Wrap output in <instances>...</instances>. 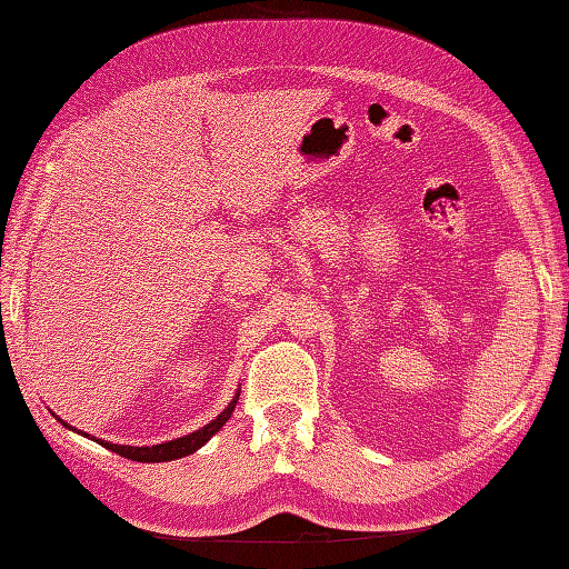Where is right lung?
<instances>
[{"mask_svg":"<svg viewBox=\"0 0 569 569\" xmlns=\"http://www.w3.org/2000/svg\"><path fill=\"white\" fill-rule=\"evenodd\" d=\"M238 398H240V390L236 392V398L228 402V408L220 412L216 420H211L208 425H203L201 430H196V432H191V435H183V437H177V439H171V442H161V445H152V447H130V445H112V442H106V439H96V437H90V435H86V437H90V439H96L98 445H102L106 449H110V451H114V455H120V457H124V459H132V461H149V463H157V461H173V459H181V457H189V455H193L196 449H201L208 439H211L220 427H223L228 420H230V415H233V410H236V405H238ZM58 422H61L63 427H68V430H73L71 425H66L61 417L58 415H53ZM78 435H83L80 430H76Z\"/></svg>","mask_w":569,"mask_h":569,"instance_id":"1","label":"right lung"}]
</instances>
